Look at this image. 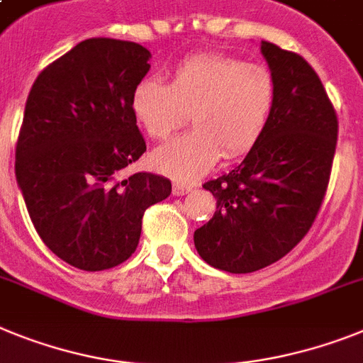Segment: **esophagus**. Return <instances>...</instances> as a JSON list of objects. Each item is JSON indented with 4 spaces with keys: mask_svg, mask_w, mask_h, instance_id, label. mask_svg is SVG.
I'll return each instance as SVG.
<instances>
[{
    "mask_svg": "<svg viewBox=\"0 0 363 363\" xmlns=\"http://www.w3.org/2000/svg\"><path fill=\"white\" fill-rule=\"evenodd\" d=\"M191 188L188 186V184H182V182H173V196H184V194H188Z\"/></svg>",
    "mask_w": 363,
    "mask_h": 363,
    "instance_id": "esophagus-1",
    "label": "esophagus"
}]
</instances>
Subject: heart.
Wrapping results in <instances>:
<instances>
[{"mask_svg": "<svg viewBox=\"0 0 363 363\" xmlns=\"http://www.w3.org/2000/svg\"><path fill=\"white\" fill-rule=\"evenodd\" d=\"M275 79L260 64L221 53L182 59L169 83L144 77L130 94V108L145 135L166 140L188 121L196 129L155 149V169L194 181L218 162L257 145L275 108Z\"/></svg>", "mask_w": 363, "mask_h": 363, "instance_id": "b5f03b06", "label": "heart"}]
</instances>
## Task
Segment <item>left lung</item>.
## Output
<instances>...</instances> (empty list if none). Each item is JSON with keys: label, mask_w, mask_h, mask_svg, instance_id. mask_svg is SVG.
Segmentation results:
<instances>
[{"label": "left lung", "mask_w": 363, "mask_h": 363, "mask_svg": "<svg viewBox=\"0 0 363 363\" xmlns=\"http://www.w3.org/2000/svg\"><path fill=\"white\" fill-rule=\"evenodd\" d=\"M262 55L277 88L271 120L238 167L203 184L216 212L194 234L199 257L228 273L267 267L306 236L336 153L337 116L318 73L271 42Z\"/></svg>", "instance_id": "left-lung-1"}]
</instances>
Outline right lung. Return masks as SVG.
<instances>
[{"label":"right lung","mask_w":363,"mask_h":363,"mask_svg":"<svg viewBox=\"0 0 363 363\" xmlns=\"http://www.w3.org/2000/svg\"><path fill=\"white\" fill-rule=\"evenodd\" d=\"M149 57L136 42L88 38L45 66L27 97L18 186L42 242L77 269L123 264L145 210L172 194L166 177H121L145 151L130 94Z\"/></svg>","instance_id":"right-lung-1"}]
</instances>
